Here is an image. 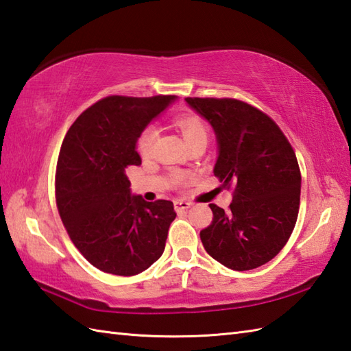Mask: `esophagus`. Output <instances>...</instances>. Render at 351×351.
I'll return each instance as SVG.
<instances>
[{
    "label": "esophagus",
    "instance_id": "1",
    "mask_svg": "<svg viewBox=\"0 0 351 351\" xmlns=\"http://www.w3.org/2000/svg\"><path fill=\"white\" fill-rule=\"evenodd\" d=\"M191 206L190 202H187V200H175V208L178 211L180 210H189V208Z\"/></svg>",
    "mask_w": 351,
    "mask_h": 351
}]
</instances>
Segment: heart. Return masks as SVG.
Masks as SVG:
<instances>
[{"label": "heart", "instance_id": "1", "mask_svg": "<svg viewBox=\"0 0 351 351\" xmlns=\"http://www.w3.org/2000/svg\"><path fill=\"white\" fill-rule=\"evenodd\" d=\"M175 125H176V128L181 131L182 137L185 138L187 143H191V141H195L197 138L208 137V126H206L204 119L197 114L184 113V114L176 116ZM154 141H155V131L152 128H145L143 131H141V134L136 141V151L138 152V155L143 156V158L151 155L152 147H154ZM173 180L176 182L182 184L189 180V176L178 173V175H175Z\"/></svg>", "mask_w": 351, "mask_h": 351}]
</instances>
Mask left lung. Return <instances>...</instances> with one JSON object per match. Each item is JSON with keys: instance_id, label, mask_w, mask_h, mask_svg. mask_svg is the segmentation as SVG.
I'll return each instance as SVG.
<instances>
[{"instance_id": "1", "label": "left lung", "mask_w": 351, "mask_h": 351, "mask_svg": "<svg viewBox=\"0 0 351 351\" xmlns=\"http://www.w3.org/2000/svg\"><path fill=\"white\" fill-rule=\"evenodd\" d=\"M219 141L214 176L232 190L225 213L211 204L200 230L208 255L230 270H253L283 249L295 226L302 175L293 146L273 119L234 98H185Z\"/></svg>"}]
</instances>
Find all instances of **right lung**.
I'll return each mask as SVG.
<instances>
[{
	"mask_svg": "<svg viewBox=\"0 0 351 351\" xmlns=\"http://www.w3.org/2000/svg\"><path fill=\"white\" fill-rule=\"evenodd\" d=\"M173 99L107 96L66 132L56 170L58 214L81 255L104 273L138 274L166 247L173 202L131 196L125 170L140 166L138 136Z\"/></svg>",
	"mask_w": 351,
	"mask_h": 351,
	"instance_id": "add662e5",
	"label": "right lung"
}]
</instances>
